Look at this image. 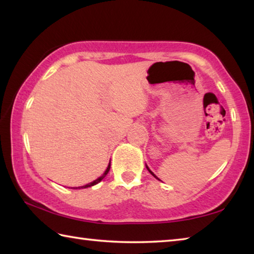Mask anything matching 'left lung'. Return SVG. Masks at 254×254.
Here are the masks:
<instances>
[{
	"mask_svg": "<svg viewBox=\"0 0 254 254\" xmlns=\"http://www.w3.org/2000/svg\"><path fill=\"white\" fill-rule=\"evenodd\" d=\"M147 169H148V170H149V173H150V174H151V175H152V176H153V177H156V175H154V174H153V173H152V171H151V170H150V169H149V168H148V167H147ZM156 178H157V179H158V177H156Z\"/></svg>",
	"mask_w": 254,
	"mask_h": 254,
	"instance_id": "left-lung-1",
	"label": "left lung"
}]
</instances>
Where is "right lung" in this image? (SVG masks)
Returning a JSON list of instances; mask_svg holds the SVG:
<instances>
[{
    "label": "right lung",
    "instance_id": "right-lung-1",
    "mask_svg": "<svg viewBox=\"0 0 254 254\" xmlns=\"http://www.w3.org/2000/svg\"><path fill=\"white\" fill-rule=\"evenodd\" d=\"M110 168H111V162L109 163V167H107V169L105 170V173L103 174V176H101L100 178H97L96 180H94L93 183H89V184H87V185H85V186H81V187H78V188H87V187H91V186H94V185H96V184H98L101 182V180L105 177V176L109 174V171H110Z\"/></svg>",
    "mask_w": 254,
    "mask_h": 254
}]
</instances>
